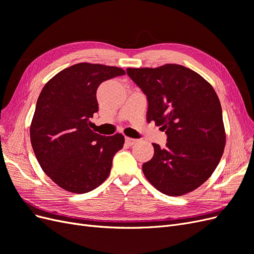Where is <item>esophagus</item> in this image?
Returning <instances> with one entry per match:
<instances>
[{"instance_id":"obj_1","label":"esophagus","mask_w":254,"mask_h":254,"mask_svg":"<svg viewBox=\"0 0 254 254\" xmlns=\"http://www.w3.org/2000/svg\"><path fill=\"white\" fill-rule=\"evenodd\" d=\"M125 142H126V144H127L128 146H131V145L135 144V143L137 142V140H135V139H131V137H126V139H125Z\"/></svg>"}]
</instances>
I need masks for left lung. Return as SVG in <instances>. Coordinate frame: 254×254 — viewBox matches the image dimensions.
Returning a JSON list of instances; mask_svg holds the SVG:
<instances>
[{
  "label": "left lung",
  "instance_id": "8db88e82",
  "mask_svg": "<svg viewBox=\"0 0 254 254\" xmlns=\"http://www.w3.org/2000/svg\"><path fill=\"white\" fill-rule=\"evenodd\" d=\"M147 97V121L167 135L164 148L143 164L147 180L161 193L181 196L204 183L224 153L226 133L220 102L200 75L179 64L127 68Z\"/></svg>",
  "mask_w": 254,
  "mask_h": 254
}]
</instances>
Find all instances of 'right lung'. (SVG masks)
Instances as JSON below:
<instances>
[{
  "mask_svg": "<svg viewBox=\"0 0 254 254\" xmlns=\"http://www.w3.org/2000/svg\"><path fill=\"white\" fill-rule=\"evenodd\" d=\"M125 75L123 68L77 64L56 74L38 97L30 142L43 172L75 194L96 189L109 176L124 135L92 131L89 121L98 111L96 91L103 81Z\"/></svg>",
  "mask_w": 254,
  "mask_h": 254,
  "instance_id": "1",
  "label": "right lung"
}]
</instances>
